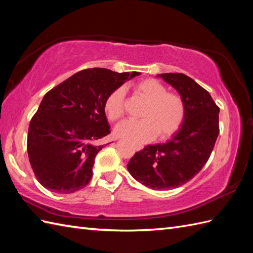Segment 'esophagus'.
Returning <instances> with one entry per match:
<instances>
[{"label": "esophagus", "instance_id": "esophagus-1", "mask_svg": "<svg viewBox=\"0 0 253 253\" xmlns=\"http://www.w3.org/2000/svg\"><path fill=\"white\" fill-rule=\"evenodd\" d=\"M134 149H135V150H142L143 149V146H139V145H135V146H134Z\"/></svg>", "mask_w": 253, "mask_h": 253}]
</instances>
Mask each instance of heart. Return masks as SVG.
Returning <instances> with one entry per match:
<instances>
[{
  "mask_svg": "<svg viewBox=\"0 0 253 253\" xmlns=\"http://www.w3.org/2000/svg\"><path fill=\"white\" fill-rule=\"evenodd\" d=\"M133 88L146 102L141 114L143 119L122 121L115 128L116 135L133 143L151 141L157 133L161 138L172 135L184 118L182 98L176 94L167 92L164 84L155 79L139 81ZM125 96L123 87H118L109 94L105 102V112L109 120L115 121L123 115Z\"/></svg>",
  "mask_w": 253,
  "mask_h": 253,
  "instance_id": "1",
  "label": "heart"
}]
</instances>
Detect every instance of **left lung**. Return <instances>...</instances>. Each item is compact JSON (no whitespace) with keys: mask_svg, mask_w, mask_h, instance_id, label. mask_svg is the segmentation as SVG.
<instances>
[{"mask_svg":"<svg viewBox=\"0 0 253 253\" xmlns=\"http://www.w3.org/2000/svg\"><path fill=\"white\" fill-rule=\"evenodd\" d=\"M157 78L170 84L181 96L182 125L168 142L147 145L136 153L126 168L145 186L167 190L187 183L206 165L220 132V108L192 78L183 74H161Z\"/></svg>","mask_w":253,"mask_h":253,"instance_id":"left-lung-1","label":"left lung"}]
</instances>
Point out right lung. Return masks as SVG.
I'll return each mask as SVG.
<instances>
[{"label":"right lung","instance_id":"right-lung-1","mask_svg":"<svg viewBox=\"0 0 253 253\" xmlns=\"http://www.w3.org/2000/svg\"><path fill=\"white\" fill-rule=\"evenodd\" d=\"M141 72L92 68L77 72L44 95L28 131V157L42 186L71 194L91 179L95 157L110 133L109 94Z\"/></svg>","mask_w":253,"mask_h":253}]
</instances>
